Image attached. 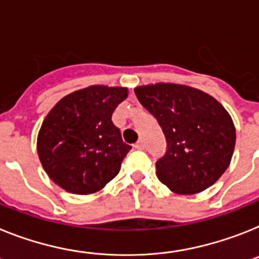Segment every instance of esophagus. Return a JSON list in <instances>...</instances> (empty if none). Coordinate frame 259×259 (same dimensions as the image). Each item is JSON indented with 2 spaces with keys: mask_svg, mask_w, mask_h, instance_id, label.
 <instances>
[{
  "mask_svg": "<svg viewBox=\"0 0 259 259\" xmlns=\"http://www.w3.org/2000/svg\"><path fill=\"white\" fill-rule=\"evenodd\" d=\"M134 148L135 149H144V143L141 140H139L136 144H134Z\"/></svg>",
  "mask_w": 259,
  "mask_h": 259,
  "instance_id": "obj_1",
  "label": "esophagus"
}]
</instances>
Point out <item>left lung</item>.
Instances as JSON below:
<instances>
[{"label":"left lung","instance_id":"8db88e82","mask_svg":"<svg viewBox=\"0 0 259 259\" xmlns=\"http://www.w3.org/2000/svg\"><path fill=\"white\" fill-rule=\"evenodd\" d=\"M135 94L166 138V153L156 162L157 178L183 195L212 186L228 169L236 144L235 124L222 103L178 83L138 86Z\"/></svg>","mask_w":259,"mask_h":259}]
</instances>
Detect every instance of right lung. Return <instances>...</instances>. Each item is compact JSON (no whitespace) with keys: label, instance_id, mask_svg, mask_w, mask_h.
Returning <instances> with one entry per match:
<instances>
[{"label":"right lung","instance_id":"obj_1","mask_svg":"<svg viewBox=\"0 0 259 259\" xmlns=\"http://www.w3.org/2000/svg\"><path fill=\"white\" fill-rule=\"evenodd\" d=\"M127 88L93 85L60 99L37 135V154L51 180L68 193L99 191L131 149L111 120Z\"/></svg>","mask_w":259,"mask_h":259}]
</instances>
